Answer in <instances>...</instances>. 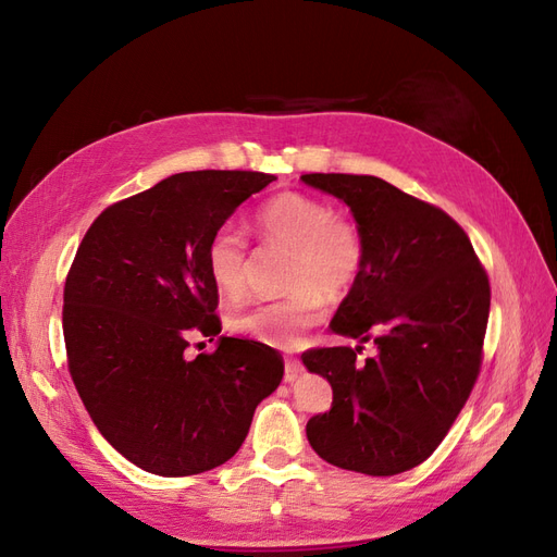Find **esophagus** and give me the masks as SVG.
I'll use <instances>...</instances> for the list:
<instances>
[{
	"mask_svg": "<svg viewBox=\"0 0 557 557\" xmlns=\"http://www.w3.org/2000/svg\"><path fill=\"white\" fill-rule=\"evenodd\" d=\"M301 362L297 358H285V381L293 383L301 374Z\"/></svg>",
	"mask_w": 557,
	"mask_h": 557,
	"instance_id": "1",
	"label": "esophagus"
}]
</instances>
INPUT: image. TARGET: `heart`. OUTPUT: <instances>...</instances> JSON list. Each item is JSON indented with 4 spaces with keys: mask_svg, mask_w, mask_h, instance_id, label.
I'll return each instance as SVG.
<instances>
[{
    "mask_svg": "<svg viewBox=\"0 0 557 557\" xmlns=\"http://www.w3.org/2000/svg\"><path fill=\"white\" fill-rule=\"evenodd\" d=\"M258 230L267 244L293 248L285 272L290 293L234 313V332L260 344L295 348L325 315V297L344 299L362 274L364 239L356 223L334 215L323 199L301 193H281L258 211ZM205 264L215 290L242 299L250 278V248L234 225L218 227L205 250Z\"/></svg>",
    "mask_w": 557,
    "mask_h": 557,
    "instance_id": "obj_1",
    "label": "heart"
}]
</instances>
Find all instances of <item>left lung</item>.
<instances>
[{
    "label": "left lung",
    "mask_w": 557,
    "mask_h": 557,
    "mask_svg": "<svg viewBox=\"0 0 557 557\" xmlns=\"http://www.w3.org/2000/svg\"><path fill=\"white\" fill-rule=\"evenodd\" d=\"M342 199L364 239L362 274L332 332L362 346L311 348L301 362L332 385V409L307 423L325 462L393 476L428 460L476 383L491 283L465 230L448 213L376 176L305 174Z\"/></svg>",
    "instance_id": "left-lung-1"
}]
</instances>
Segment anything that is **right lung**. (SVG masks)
I'll return each mask as SVG.
<instances>
[{
    "mask_svg": "<svg viewBox=\"0 0 557 557\" xmlns=\"http://www.w3.org/2000/svg\"><path fill=\"white\" fill-rule=\"evenodd\" d=\"M276 176L183 172L115 201L83 237L64 283L70 374L97 430L132 465L193 476L227 462L283 379L272 346L221 336L205 250L242 201Z\"/></svg>",
    "mask_w": 557,
    "mask_h": 557,
    "instance_id": "obj_1",
    "label": "right lung"
}]
</instances>
